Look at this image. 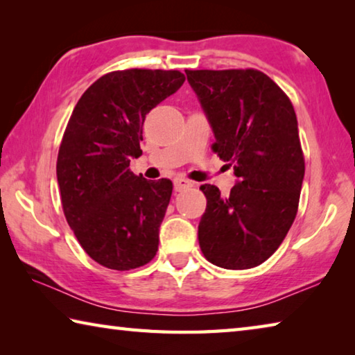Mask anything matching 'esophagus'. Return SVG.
<instances>
[{
	"label": "esophagus",
	"mask_w": 355,
	"mask_h": 355,
	"mask_svg": "<svg viewBox=\"0 0 355 355\" xmlns=\"http://www.w3.org/2000/svg\"><path fill=\"white\" fill-rule=\"evenodd\" d=\"M192 186V183L189 182V180H186V178H175L173 180V189H175L177 192H180V191H183V189H188V188H191Z\"/></svg>",
	"instance_id": "1"
}]
</instances>
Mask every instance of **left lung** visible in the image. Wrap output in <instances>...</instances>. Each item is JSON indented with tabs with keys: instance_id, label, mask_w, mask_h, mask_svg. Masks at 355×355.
I'll use <instances>...</instances> for the list:
<instances>
[{
	"instance_id": "8db88e82",
	"label": "left lung",
	"mask_w": 355,
	"mask_h": 355,
	"mask_svg": "<svg viewBox=\"0 0 355 355\" xmlns=\"http://www.w3.org/2000/svg\"><path fill=\"white\" fill-rule=\"evenodd\" d=\"M211 125L213 150L238 177L230 196L203 184L199 244L209 263L249 269L266 261L297 213L305 161L286 94L263 71L184 70Z\"/></svg>"
}]
</instances>
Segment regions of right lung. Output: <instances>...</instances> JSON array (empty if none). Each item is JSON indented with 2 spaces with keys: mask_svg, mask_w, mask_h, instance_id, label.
<instances>
[{
  "mask_svg": "<svg viewBox=\"0 0 355 355\" xmlns=\"http://www.w3.org/2000/svg\"><path fill=\"white\" fill-rule=\"evenodd\" d=\"M184 83L178 70L130 69L98 78L78 100L59 147L56 175L65 219L101 266L130 271L156 255L172 182L135 175L142 125Z\"/></svg>",
  "mask_w": 355,
  "mask_h": 355,
  "instance_id": "obj_1",
  "label": "right lung"
}]
</instances>
